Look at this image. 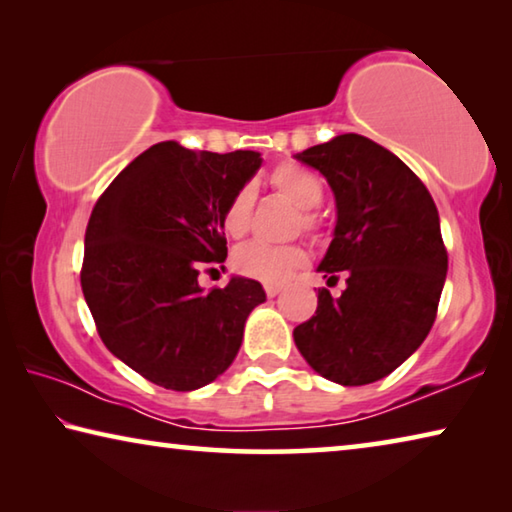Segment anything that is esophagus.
<instances>
[{"mask_svg": "<svg viewBox=\"0 0 512 512\" xmlns=\"http://www.w3.org/2000/svg\"><path fill=\"white\" fill-rule=\"evenodd\" d=\"M264 291H266V296H268V298H275L277 293L282 291V287H280V284H266Z\"/></svg>", "mask_w": 512, "mask_h": 512, "instance_id": "1", "label": "esophagus"}]
</instances>
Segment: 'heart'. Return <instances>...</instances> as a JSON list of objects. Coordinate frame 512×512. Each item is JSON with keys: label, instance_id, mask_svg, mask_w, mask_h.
<instances>
[{"label": "heart", "instance_id": "b5f03b06", "mask_svg": "<svg viewBox=\"0 0 512 512\" xmlns=\"http://www.w3.org/2000/svg\"><path fill=\"white\" fill-rule=\"evenodd\" d=\"M268 183H271L277 194L287 198L298 210H302V228L307 232H316L318 221L309 210L318 207L325 196V187L316 173H311L305 167H298V164L284 162L277 164L268 173ZM250 216H253V192H250V187H241L223 210L221 225L225 235L235 239L244 237L250 228ZM305 262L307 253L300 246H268L253 241V244L241 246L235 253L237 271L266 284H280L289 280L293 271H298Z\"/></svg>", "mask_w": 512, "mask_h": 512}]
</instances>
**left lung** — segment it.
Masks as SVG:
<instances>
[{"mask_svg": "<svg viewBox=\"0 0 512 512\" xmlns=\"http://www.w3.org/2000/svg\"><path fill=\"white\" fill-rule=\"evenodd\" d=\"M323 173L336 201L334 239L318 271L345 273V291H318L316 314L293 341L320 377L372 384L427 339L447 277L440 219L422 180L384 146L357 133L296 153Z\"/></svg>", "mask_w": 512, "mask_h": 512, "instance_id": "8db88e82", "label": "left lung"}]
</instances>
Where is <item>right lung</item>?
<instances>
[{
    "label": "right lung",
    "mask_w": 512,
    "mask_h": 512,
    "mask_svg": "<svg viewBox=\"0 0 512 512\" xmlns=\"http://www.w3.org/2000/svg\"><path fill=\"white\" fill-rule=\"evenodd\" d=\"M257 151H189L160 142L112 180L85 230L81 287L101 341L169 391L207 386L235 361L262 284L230 277L205 291L198 273L223 264L225 205L257 169Z\"/></svg>",
    "instance_id": "add662e5"
}]
</instances>
